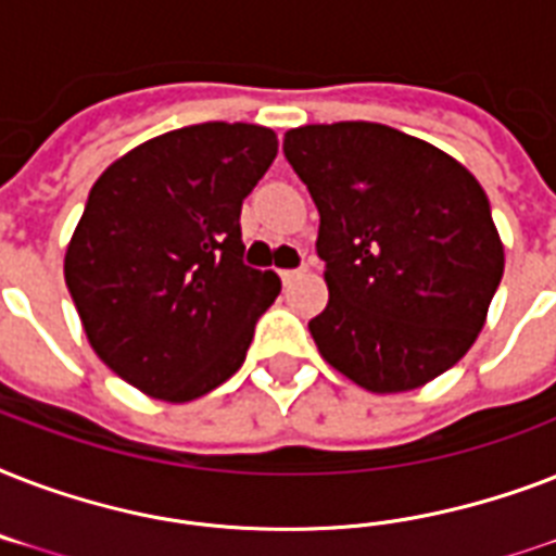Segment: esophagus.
<instances>
[{
	"instance_id": "1",
	"label": "esophagus",
	"mask_w": 556,
	"mask_h": 556,
	"mask_svg": "<svg viewBox=\"0 0 556 556\" xmlns=\"http://www.w3.org/2000/svg\"><path fill=\"white\" fill-rule=\"evenodd\" d=\"M296 277H303V268H286V270H279V279H282V282H294Z\"/></svg>"
}]
</instances>
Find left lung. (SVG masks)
I'll return each mask as SVG.
<instances>
[{"instance_id": "8db88e82", "label": "left lung", "mask_w": 556, "mask_h": 556, "mask_svg": "<svg viewBox=\"0 0 556 556\" xmlns=\"http://www.w3.org/2000/svg\"><path fill=\"white\" fill-rule=\"evenodd\" d=\"M282 152L320 213L329 305L308 331L326 364L380 395L456 366L505 270L482 185L439 147L366 121L288 129Z\"/></svg>"}]
</instances>
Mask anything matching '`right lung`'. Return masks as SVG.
<instances>
[{
	"label": "right lung",
	"mask_w": 556,
	"mask_h": 556,
	"mask_svg": "<svg viewBox=\"0 0 556 556\" xmlns=\"http://www.w3.org/2000/svg\"><path fill=\"white\" fill-rule=\"evenodd\" d=\"M274 159L265 126L210 121L135 147L91 187L65 286L100 361L150 397L185 404L244 364L282 288L244 265L239 227Z\"/></svg>",
	"instance_id": "obj_1"
}]
</instances>
